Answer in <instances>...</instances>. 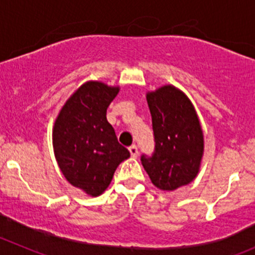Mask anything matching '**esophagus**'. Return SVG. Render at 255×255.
<instances>
[{
  "mask_svg": "<svg viewBox=\"0 0 255 255\" xmlns=\"http://www.w3.org/2000/svg\"><path fill=\"white\" fill-rule=\"evenodd\" d=\"M129 153H130V155H132L133 158H135L138 155V148H137V145H130L129 147Z\"/></svg>",
  "mask_w": 255,
  "mask_h": 255,
  "instance_id": "obj_1",
  "label": "esophagus"
}]
</instances>
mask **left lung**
<instances>
[{
  "label": "left lung",
  "instance_id": "left-lung-1",
  "mask_svg": "<svg viewBox=\"0 0 255 255\" xmlns=\"http://www.w3.org/2000/svg\"><path fill=\"white\" fill-rule=\"evenodd\" d=\"M155 148L142 155L143 168L160 190H175L198 175L204 135L193 103L184 92L165 85L147 93Z\"/></svg>",
  "mask_w": 255,
  "mask_h": 255
}]
</instances>
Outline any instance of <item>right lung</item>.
Returning a JSON list of instances; mask_svg holds the SVG:
<instances>
[{
	"instance_id": "obj_1",
	"label": "right lung",
	"mask_w": 255,
	"mask_h": 255,
	"mask_svg": "<svg viewBox=\"0 0 255 255\" xmlns=\"http://www.w3.org/2000/svg\"><path fill=\"white\" fill-rule=\"evenodd\" d=\"M118 92V86L98 81L83 83L66 101L52 129L54 157L62 174L91 197L107 189L120 163L130 155L118 143L106 117Z\"/></svg>"
}]
</instances>
